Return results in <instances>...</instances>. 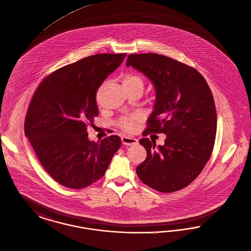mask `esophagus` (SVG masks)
<instances>
[{
  "label": "esophagus",
  "mask_w": 251,
  "mask_h": 251,
  "mask_svg": "<svg viewBox=\"0 0 251 251\" xmlns=\"http://www.w3.org/2000/svg\"><path fill=\"white\" fill-rule=\"evenodd\" d=\"M121 141L126 146H132V145H135L138 143V140L135 137L129 136V135H123L121 137Z\"/></svg>",
  "instance_id": "34e87169"
}]
</instances>
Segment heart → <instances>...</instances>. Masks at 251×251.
<instances>
[{
	"instance_id": "heart-1",
	"label": "heart",
	"mask_w": 251,
	"mask_h": 251,
	"mask_svg": "<svg viewBox=\"0 0 251 251\" xmlns=\"http://www.w3.org/2000/svg\"><path fill=\"white\" fill-rule=\"evenodd\" d=\"M132 85L143 86V80L141 76L135 74L126 75L123 78V86H132ZM137 119H138V116L136 115L124 117L119 120V126L126 131H133Z\"/></svg>"
}]
</instances>
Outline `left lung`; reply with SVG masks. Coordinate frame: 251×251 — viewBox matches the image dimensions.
I'll return each instance as SVG.
<instances>
[{"label": "left lung", "mask_w": 251, "mask_h": 251, "mask_svg": "<svg viewBox=\"0 0 251 251\" xmlns=\"http://www.w3.org/2000/svg\"><path fill=\"white\" fill-rule=\"evenodd\" d=\"M126 65L147 76L155 91L143 135L166 134L162 146L148 137L139 140L147 158L136 175L157 192L179 191L200 175L213 150L217 114L211 91L197 70L163 55L131 54Z\"/></svg>", "instance_id": "8db88e82"}]
</instances>
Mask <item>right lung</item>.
Segmentation results:
<instances>
[{
	"label": "right lung",
	"mask_w": 251,
	"mask_h": 251,
	"mask_svg": "<svg viewBox=\"0 0 251 251\" xmlns=\"http://www.w3.org/2000/svg\"><path fill=\"white\" fill-rule=\"evenodd\" d=\"M126 56L98 54L66 65L32 98L25 133L47 174L66 188L83 189L100 179L121 145L118 135L91 141L87 126L99 115L98 90Z\"/></svg>",
	"instance_id": "right-lung-1"
}]
</instances>
